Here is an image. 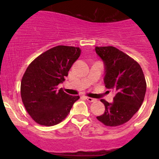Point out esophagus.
I'll return each mask as SVG.
<instances>
[{
  "label": "esophagus",
  "mask_w": 159,
  "mask_h": 159,
  "mask_svg": "<svg viewBox=\"0 0 159 159\" xmlns=\"http://www.w3.org/2000/svg\"><path fill=\"white\" fill-rule=\"evenodd\" d=\"M85 98L87 99L88 100V102H96V99H94V98H90V97H85Z\"/></svg>",
  "instance_id": "obj_1"
}]
</instances>
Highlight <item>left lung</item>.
Wrapping results in <instances>:
<instances>
[{
	"label": "left lung",
	"mask_w": 159,
	"mask_h": 159,
	"mask_svg": "<svg viewBox=\"0 0 159 159\" xmlns=\"http://www.w3.org/2000/svg\"><path fill=\"white\" fill-rule=\"evenodd\" d=\"M95 51L105 63V87L117 92L112 103L101 99L105 111L97 119L106 126L121 125L143 103L147 86L145 75L136 61L116 48L95 47Z\"/></svg>",
	"instance_id": "obj_1"
}]
</instances>
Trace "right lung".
Returning a JSON list of instances; mask_svg holds the SVG:
<instances>
[{
	"instance_id": "right-lung-1",
	"label": "right lung",
	"mask_w": 159,
	"mask_h": 159,
	"mask_svg": "<svg viewBox=\"0 0 159 159\" xmlns=\"http://www.w3.org/2000/svg\"><path fill=\"white\" fill-rule=\"evenodd\" d=\"M79 48L58 45L40 54L28 65L20 83L25 108L38 124L53 126L63 121L79 96H72L57 85L65 81L81 54Z\"/></svg>"
}]
</instances>
